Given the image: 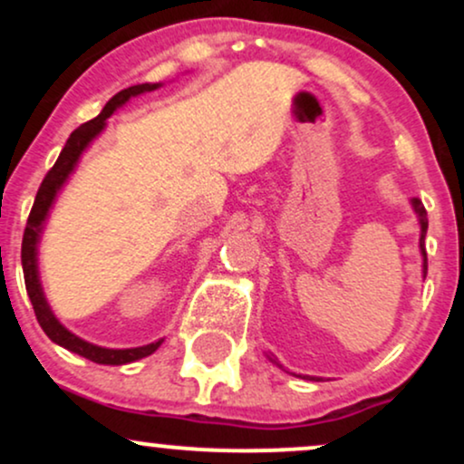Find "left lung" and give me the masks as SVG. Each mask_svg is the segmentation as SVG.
I'll return each mask as SVG.
<instances>
[{"label": "left lung", "instance_id": "left-lung-1", "mask_svg": "<svg viewBox=\"0 0 464 464\" xmlns=\"http://www.w3.org/2000/svg\"><path fill=\"white\" fill-rule=\"evenodd\" d=\"M410 205H412L414 214H417V218H419V227H420L419 248H420V257H423V276H425V275H428V253H425V233H428V211H425L423 202H420L419 198L410 200ZM268 360L275 362V364L279 366V369H284V366L279 364V360H276L275 355H268ZM292 375H295V372H292ZM296 377H301V375H296ZM303 380H321V377H305V375H303Z\"/></svg>", "mask_w": 464, "mask_h": 464}]
</instances>
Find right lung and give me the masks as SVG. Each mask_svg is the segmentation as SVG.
Wrapping results in <instances>:
<instances>
[{
  "mask_svg": "<svg viewBox=\"0 0 464 464\" xmlns=\"http://www.w3.org/2000/svg\"><path fill=\"white\" fill-rule=\"evenodd\" d=\"M163 82H143L135 84V87L124 89L106 102L102 113L93 117L87 124L78 126L76 130L69 135V140L63 148L61 154H58L54 168L45 174L44 183H41L39 191H36L34 205H32L28 225H25L24 231V242H21V266H24V279H25V290H28V296L32 301V307H34L36 321H39L41 329L47 334V338L52 343L61 344L63 349L72 351V353L82 355V358L95 362V364H111V366H121L130 364V362L148 358L154 351L161 347V340H154L150 344H143V347H132V349H106L98 347V344L87 343V340L78 338L76 334H72L52 312L50 303L45 299L44 285H41V275H39V242L41 233H44V227L47 222V216H50L52 207L61 194V189L65 188L69 177L73 174L76 165L82 157V152L92 146L93 140H98L100 132L106 129V120L115 113L117 109H121L130 98H137V95L154 92V89L161 87Z\"/></svg>",
  "mask_w": 464,
  "mask_h": 464,
  "instance_id": "obj_1",
  "label": "right lung"
}]
</instances>
